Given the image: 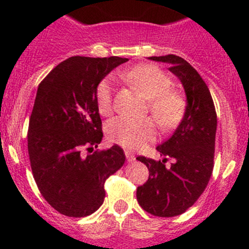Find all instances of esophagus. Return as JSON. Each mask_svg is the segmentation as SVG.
Masks as SVG:
<instances>
[{"label": "esophagus", "mask_w": 249, "mask_h": 249, "mask_svg": "<svg viewBox=\"0 0 249 249\" xmlns=\"http://www.w3.org/2000/svg\"><path fill=\"white\" fill-rule=\"evenodd\" d=\"M125 156H126V160L129 161V162H133V161H135V156H134L130 151H125Z\"/></svg>", "instance_id": "obj_1"}]
</instances>
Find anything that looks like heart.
<instances>
[{"label": "heart", "mask_w": 249, "mask_h": 249, "mask_svg": "<svg viewBox=\"0 0 249 249\" xmlns=\"http://www.w3.org/2000/svg\"><path fill=\"white\" fill-rule=\"evenodd\" d=\"M138 90L149 99V109L156 122L162 127H170L180 120L183 100L178 93L170 90L171 80L158 67H135L125 74ZM95 104L102 115L113 111V78L105 77L95 88ZM107 138L113 144L125 149L136 150L151 142L156 135L155 124L151 119L134 120L119 116L105 125Z\"/></svg>", "instance_id": "heart-1"}]
</instances>
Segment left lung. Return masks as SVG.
<instances>
[{
	"label": "left lung",
	"instance_id": "obj_1",
	"mask_svg": "<svg viewBox=\"0 0 249 249\" xmlns=\"http://www.w3.org/2000/svg\"><path fill=\"white\" fill-rule=\"evenodd\" d=\"M170 64L182 83L186 93V110L171 138L156 147L162 161L139 156L149 169V178L136 190L139 205L159 217L183 213L203 194L213 170L217 115L211 93L196 69L175 54L149 57ZM174 159L171 167L164 162Z\"/></svg>",
	"mask_w": 249,
	"mask_h": 249
}]
</instances>
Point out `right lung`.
<instances>
[{
    "label": "right lung",
    "mask_w": 249,
    "mask_h": 249,
    "mask_svg": "<svg viewBox=\"0 0 249 249\" xmlns=\"http://www.w3.org/2000/svg\"><path fill=\"white\" fill-rule=\"evenodd\" d=\"M126 60L75 55L38 86L27 135L31 169L44 200L64 216L97 211L104 202L105 180L124 165V150L118 145L94 149L103 139L95 88Z\"/></svg>",
    "instance_id": "1"
}]
</instances>
